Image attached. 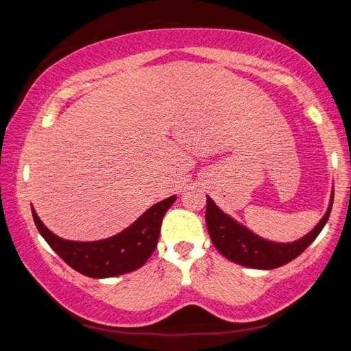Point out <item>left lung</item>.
<instances>
[{"label":"left lung","instance_id":"8db88e82","mask_svg":"<svg viewBox=\"0 0 351 351\" xmlns=\"http://www.w3.org/2000/svg\"><path fill=\"white\" fill-rule=\"evenodd\" d=\"M332 198H335V190L331 192L328 209H326L322 219L316 224V228L302 239L291 243H276L261 239L252 230L235 221L228 213H224L213 203L210 197H207L206 206L207 230H209L213 246L228 260L241 266H247V268L274 269L299 257L316 240V237L328 221Z\"/></svg>","mask_w":351,"mask_h":351}]
</instances>
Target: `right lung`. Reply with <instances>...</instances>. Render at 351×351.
Segmentation results:
<instances>
[{"label":"right lung","instance_id":"add662e5","mask_svg":"<svg viewBox=\"0 0 351 351\" xmlns=\"http://www.w3.org/2000/svg\"><path fill=\"white\" fill-rule=\"evenodd\" d=\"M175 199L176 197L173 195L159 201L125 230L99 241L63 240L41 223L34 207L32 217L41 237L71 268L86 277L108 278L127 274L145 265L156 249L165 212L175 203Z\"/></svg>","mask_w":351,"mask_h":351}]
</instances>
